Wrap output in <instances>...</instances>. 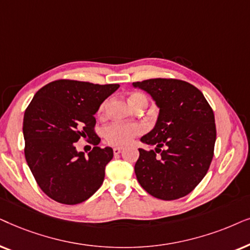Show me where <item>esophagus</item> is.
<instances>
[{
    "label": "esophagus",
    "instance_id": "1",
    "mask_svg": "<svg viewBox=\"0 0 250 250\" xmlns=\"http://www.w3.org/2000/svg\"><path fill=\"white\" fill-rule=\"evenodd\" d=\"M122 148L123 147H121V146H116V147L113 148V153H114V154H119V153L122 151Z\"/></svg>",
    "mask_w": 250,
    "mask_h": 250
}]
</instances>
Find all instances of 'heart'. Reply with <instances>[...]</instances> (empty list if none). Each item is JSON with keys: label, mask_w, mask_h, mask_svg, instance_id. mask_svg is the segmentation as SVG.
<instances>
[{"label": "heart", "mask_w": 250, "mask_h": 250, "mask_svg": "<svg viewBox=\"0 0 250 250\" xmlns=\"http://www.w3.org/2000/svg\"><path fill=\"white\" fill-rule=\"evenodd\" d=\"M139 99H145L146 97L142 94H134L130 96L129 101L132 105ZM108 102L106 101L101 105L98 109L99 115H104L107 108ZM143 132V127L139 123L136 122H121L116 121L106 125L104 128V138L105 141L111 145H125L128 144L132 138L141 135Z\"/></svg>", "instance_id": "b5f03b06"}]
</instances>
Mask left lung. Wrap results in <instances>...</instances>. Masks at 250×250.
<instances>
[{
	"label": "left lung",
	"mask_w": 250,
	"mask_h": 250,
	"mask_svg": "<svg viewBox=\"0 0 250 250\" xmlns=\"http://www.w3.org/2000/svg\"><path fill=\"white\" fill-rule=\"evenodd\" d=\"M132 85L151 95L160 109L154 128L141 138L154 145L155 152L139 148L137 181L161 200L185 197L210 167L216 142L214 112L204 94L182 80L149 79Z\"/></svg>",
	"instance_id": "obj_1"
}]
</instances>
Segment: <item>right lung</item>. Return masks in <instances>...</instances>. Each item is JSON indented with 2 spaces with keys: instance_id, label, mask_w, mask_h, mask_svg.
Returning a JSON list of instances; mask_svg holds the SVG:
<instances>
[{
  "instance_id": "right-lung-1",
  "label": "right lung",
  "mask_w": 250,
  "mask_h": 250,
  "mask_svg": "<svg viewBox=\"0 0 250 250\" xmlns=\"http://www.w3.org/2000/svg\"><path fill=\"white\" fill-rule=\"evenodd\" d=\"M119 84L57 80L36 92L22 122L25 158L40 188L64 205L85 201L101 188L111 147L95 146L88 156L78 152L80 138L98 145L95 114Z\"/></svg>"
}]
</instances>
